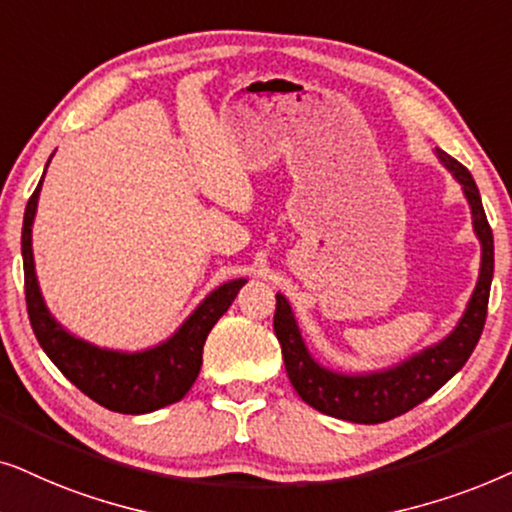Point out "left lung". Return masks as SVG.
Returning a JSON list of instances; mask_svg holds the SVG:
<instances>
[{"label": "left lung", "instance_id": "8db88e82", "mask_svg": "<svg viewBox=\"0 0 512 512\" xmlns=\"http://www.w3.org/2000/svg\"><path fill=\"white\" fill-rule=\"evenodd\" d=\"M435 156L461 185V192L470 206V217H473V231L482 250L478 283L468 299L466 311L445 339L426 346L419 353H412L398 365L372 372H337L320 365L311 356L290 302L278 292L274 332L283 349L285 372H288L290 384L295 386L299 398L313 410L330 414L335 419L353 421V424H381V421L400 417L445 386L466 365L478 344L482 327H485L489 288H492L494 276V236L473 175L442 149H435Z\"/></svg>", "mask_w": 512, "mask_h": 512}]
</instances>
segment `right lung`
<instances>
[{"label": "right lung", "instance_id": "1", "mask_svg": "<svg viewBox=\"0 0 512 512\" xmlns=\"http://www.w3.org/2000/svg\"><path fill=\"white\" fill-rule=\"evenodd\" d=\"M42 182L44 175L27 201L23 236H20L27 316H30L39 346L81 393L112 412L149 414L182 400L201 372L203 344H206L208 332L222 318V313H227L238 290L248 281L236 278V281L222 283L189 313L185 323L177 327L166 342L152 349L117 351L86 342L58 323L39 290L32 255V224L37 215Z\"/></svg>", "mask_w": 512, "mask_h": 512}]
</instances>
